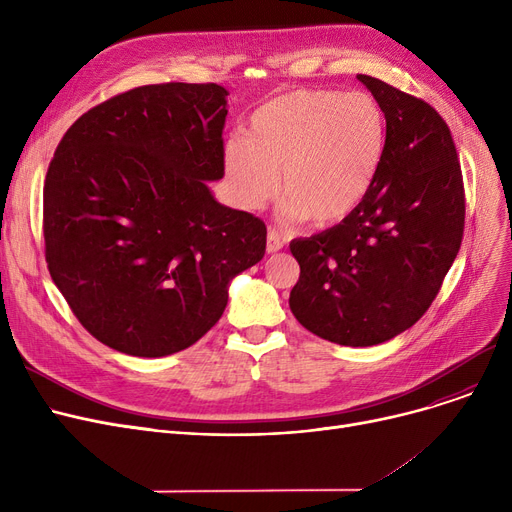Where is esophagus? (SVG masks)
<instances>
[{"label": "esophagus", "mask_w": 512, "mask_h": 512, "mask_svg": "<svg viewBox=\"0 0 512 512\" xmlns=\"http://www.w3.org/2000/svg\"><path fill=\"white\" fill-rule=\"evenodd\" d=\"M282 247H284V240L280 232L270 228V232H267V253H278Z\"/></svg>", "instance_id": "1"}]
</instances>
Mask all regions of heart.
Wrapping results in <instances>:
<instances>
[{"label": "heart", "instance_id": "b5f03b06", "mask_svg": "<svg viewBox=\"0 0 512 512\" xmlns=\"http://www.w3.org/2000/svg\"><path fill=\"white\" fill-rule=\"evenodd\" d=\"M388 122L369 93L297 89L251 114L247 137L224 145V170L240 205L261 207L278 186L288 220L328 226L351 215L378 180Z\"/></svg>", "mask_w": 512, "mask_h": 512}]
</instances>
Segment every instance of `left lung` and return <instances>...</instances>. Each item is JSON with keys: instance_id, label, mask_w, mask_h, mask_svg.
<instances>
[{"instance_id": "1", "label": "left lung", "mask_w": 512, "mask_h": 512, "mask_svg": "<svg viewBox=\"0 0 512 512\" xmlns=\"http://www.w3.org/2000/svg\"><path fill=\"white\" fill-rule=\"evenodd\" d=\"M357 78L386 114L384 164L351 215L290 242L301 276L288 303L315 336L373 346L409 330L434 303L461 249L465 188L434 107L380 78Z\"/></svg>"}]
</instances>
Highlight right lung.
Masks as SVG:
<instances>
[{
    "label": "right lung",
    "mask_w": 512,
    "mask_h": 512,
    "mask_svg": "<svg viewBox=\"0 0 512 512\" xmlns=\"http://www.w3.org/2000/svg\"><path fill=\"white\" fill-rule=\"evenodd\" d=\"M228 91L145 85L62 137L43 186L45 261L83 328L132 357H166L222 317L228 284L265 255V224L215 201Z\"/></svg>",
    "instance_id": "1"
}]
</instances>
